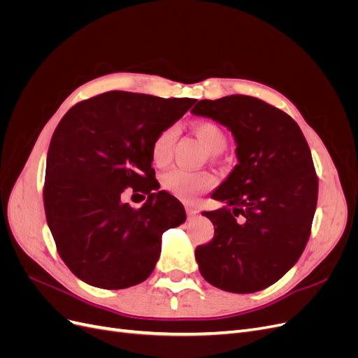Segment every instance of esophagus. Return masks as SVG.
Instances as JSON below:
<instances>
[{
    "label": "esophagus",
    "mask_w": 358,
    "mask_h": 358,
    "mask_svg": "<svg viewBox=\"0 0 358 358\" xmlns=\"http://www.w3.org/2000/svg\"><path fill=\"white\" fill-rule=\"evenodd\" d=\"M185 209H187V215H188V218H192V216H196V215L199 213V210H197L196 206H191V204H188Z\"/></svg>",
    "instance_id": "obj_1"
}]
</instances>
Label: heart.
<instances>
[{"mask_svg": "<svg viewBox=\"0 0 358 358\" xmlns=\"http://www.w3.org/2000/svg\"><path fill=\"white\" fill-rule=\"evenodd\" d=\"M194 131H196L199 140L210 154H220L227 148L229 140H227V134L220 125L213 122H197L194 125ZM176 138L178 128L175 125L162 128L154 137L152 145H150V158H152L154 164H167ZM161 183L164 189H167L173 196L189 201L212 187V176L206 171H191L175 167L161 176Z\"/></svg>", "mask_w": 358, "mask_h": 358, "instance_id": "b5f03b06", "label": "heart"}]
</instances>
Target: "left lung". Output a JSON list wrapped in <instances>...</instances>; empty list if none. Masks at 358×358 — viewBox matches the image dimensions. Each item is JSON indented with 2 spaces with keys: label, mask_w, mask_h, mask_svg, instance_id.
Masks as SVG:
<instances>
[{
  "label": "left lung",
  "mask_w": 358,
  "mask_h": 358,
  "mask_svg": "<svg viewBox=\"0 0 358 358\" xmlns=\"http://www.w3.org/2000/svg\"><path fill=\"white\" fill-rule=\"evenodd\" d=\"M194 115L225 125L237 162L203 212L213 239L196 249L201 276L224 291L255 292L275 284L305 251L318 200V176L300 127L278 107L249 95L200 100Z\"/></svg>",
  "instance_id": "1"
}]
</instances>
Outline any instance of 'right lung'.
I'll return each instance as SVG.
<instances>
[{"label": "right lung", "mask_w": 358, "mask_h": 358, "mask_svg": "<svg viewBox=\"0 0 358 358\" xmlns=\"http://www.w3.org/2000/svg\"><path fill=\"white\" fill-rule=\"evenodd\" d=\"M194 99L110 91L73 106L52 136L43 201L58 254L83 282L122 289L143 282L161 254V236L185 222L182 203L157 187L150 145ZM127 187L148 196L122 201ZM145 197V196H143Z\"/></svg>", "instance_id": "right-lung-1"}]
</instances>
